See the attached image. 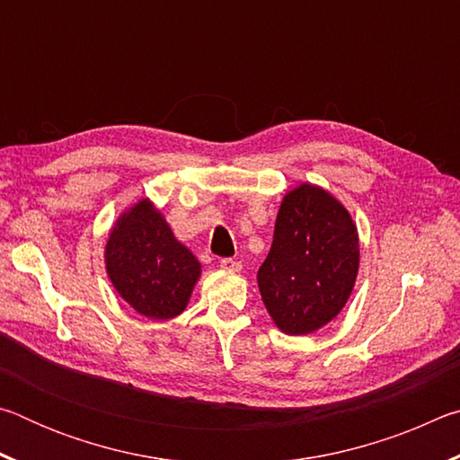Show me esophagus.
I'll return each mask as SVG.
<instances>
[{"mask_svg":"<svg viewBox=\"0 0 460 460\" xmlns=\"http://www.w3.org/2000/svg\"><path fill=\"white\" fill-rule=\"evenodd\" d=\"M219 268L223 271H229V274H237V271H241V263L235 261V260H231V258H225V260L219 261Z\"/></svg>","mask_w":460,"mask_h":460,"instance_id":"1","label":"esophagus"}]
</instances>
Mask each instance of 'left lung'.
Masks as SVG:
<instances>
[{"label": "left lung", "instance_id": "1", "mask_svg": "<svg viewBox=\"0 0 460 460\" xmlns=\"http://www.w3.org/2000/svg\"><path fill=\"white\" fill-rule=\"evenodd\" d=\"M359 274V233L329 190L302 182L279 205L274 241L258 271L263 305L279 331L316 332L345 308Z\"/></svg>", "mask_w": 460, "mask_h": 460}]
</instances>
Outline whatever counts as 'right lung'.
Instances as JSON below:
<instances>
[{"mask_svg":"<svg viewBox=\"0 0 460 460\" xmlns=\"http://www.w3.org/2000/svg\"><path fill=\"white\" fill-rule=\"evenodd\" d=\"M105 270L115 292L152 321L181 314L202 271L150 199H139L115 219L105 243Z\"/></svg>","mask_w":460,"mask_h":460,"instance_id":"right-lung-1","label":"right lung"}]
</instances>
